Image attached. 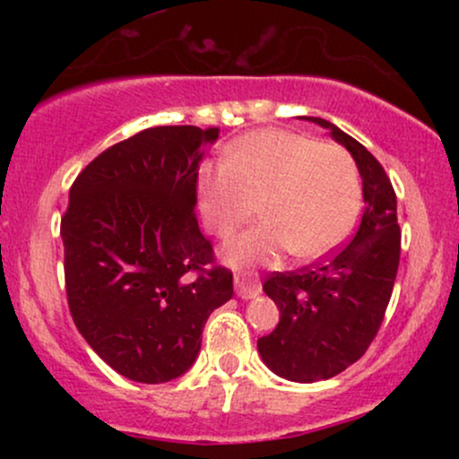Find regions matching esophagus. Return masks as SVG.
<instances>
[{
  "instance_id": "1",
  "label": "esophagus",
  "mask_w": 459,
  "mask_h": 459,
  "mask_svg": "<svg viewBox=\"0 0 459 459\" xmlns=\"http://www.w3.org/2000/svg\"><path fill=\"white\" fill-rule=\"evenodd\" d=\"M235 291L241 299H252L261 293V282L255 278L235 276Z\"/></svg>"
}]
</instances>
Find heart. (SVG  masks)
<instances>
[{"mask_svg":"<svg viewBox=\"0 0 459 459\" xmlns=\"http://www.w3.org/2000/svg\"><path fill=\"white\" fill-rule=\"evenodd\" d=\"M198 209L204 229L229 237L256 212L263 220L222 246L235 267L273 265L291 250L321 259L350 235L360 212L354 157L287 129H259L229 149L226 161L200 168Z\"/></svg>","mask_w":459,"mask_h":459,"instance_id":"1","label":"heart"}]
</instances>
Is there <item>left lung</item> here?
<instances>
[{
    "instance_id": "left-lung-1",
    "label": "left lung",
    "mask_w": 459,
    "mask_h": 459,
    "mask_svg": "<svg viewBox=\"0 0 459 459\" xmlns=\"http://www.w3.org/2000/svg\"><path fill=\"white\" fill-rule=\"evenodd\" d=\"M302 118L328 129L351 152L365 198L354 239L330 259L299 272H276L263 284L281 310L272 334L256 343L263 362L284 380L310 384L339 376L376 339L397 276L402 230L397 196L380 161L328 120Z\"/></svg>"
}]
</instances>
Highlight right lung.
Masks as SVG:
<instances>
[{"instance_id":"right-lung-1","label":"right lung","mask_w":459,"mask_h":459,"mask_svg":"<svg viewBox=\"0 0 459 459\" xmlns=\"http://www.w3.org/2000/svg\"><path fill=\"white\" fill-rule=\"evenodd\" d=\"M220 129L151 127L79 172L60 224L71 317L120 376L161 384L196 360L209 315L233 298L198 229L203 146Z\"/></svg>"}]
</instances>
